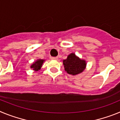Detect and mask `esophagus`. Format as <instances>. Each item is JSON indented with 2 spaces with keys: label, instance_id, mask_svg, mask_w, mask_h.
<instances>
[{
  "label": "esophagus",
  "instance_id": "obj_1",
  "mask_svg": "<svg viewBox=\"0 0 120 120\" xmlns=\"http://www.w3.org/2000/svg\"><path fill=\"white\" fill-rule=\"evenodd\" d=\"M50 58L52 59H55V60H57V59H58V57H50Z\"/></svg>",
  "mask_w": 120,
  "mask_h": 120
}]
</instances>
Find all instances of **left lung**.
Returning <instances> with one entry per match:
<instances>
[{
	"label": "left lung",
	"instance_id": "8db88e82",
	"mask_svg": "<svg viewBox=\"0 0 120 120\" xmlns=\"http://www.w3.org/2000/svg\"><path fill=\"white\" fill-rule=\"evenodd\" d=\"M63 65L67 73L75 76L85 70L86 67V61L85 59H80L75 53H71L68 55L67 59L63 60Z\"/></svg>",
	"mask_w": 120,
	"mask_h": 120
}]
</instances>
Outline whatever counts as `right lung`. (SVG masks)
<instances>
[{
  "instance_id": "right-lung-1",
  "label": "right lung",
  "mask_w": 120,
  "mask_h": 120,
  "mask_svg": "<svg viewBox=\"0 0 120 120\" xmlns=\"http://www.w3.org/2000/svg\"><path fill=\"white\" fill-rule=\"evenodd\" d=\"M44 61H45V59H37V61H35L32 64L30 67V68L35 72L39 71L40 70H41V68L43 66V64Z\"/></svg>"
}]
</instances>
